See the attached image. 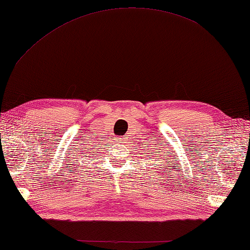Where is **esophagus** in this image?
Segmentation results:
<instances>
[{"instance_id":"esophagus-1","label":"esophagus","mask_w":250,"mask_h":250,"mask_svg":"<svg viewBox=\"0 0 250 250\" xmlns=\"http://www.w3.org/2000/svg\"><path fill=\"white\" fill-rule=\"evenodd\" d=\"M119 142H120V144L121 145H125V138H118V139H117Z\"/></svg>"}]
</instances>
